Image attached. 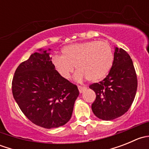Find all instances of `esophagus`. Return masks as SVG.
<instances>
[{
	"instance_id": "34e87169",
	"label": "esophagus",
	"mask_w": 149,
	"mask_h": 149,
	"mask_svg": "<svg viewBox=\"0 0 149 149\" xmlns=\"http://www.w3.org/2000/svg\"><path fill=\"white\" fill-rule=\"evenodd\" d=\"M78 88H79V92L83 93L86 89V86H78Z\"/></svg>"
}]
</instances>
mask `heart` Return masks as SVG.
<instances>
[{
  "instance_id": "b5f03b06",
  "label": "heart",
  "mask_w": 149,
  "mask_h": 149,
  "mask_svg": "<svg viewBox=\"0 0 149 149\" xmlns=\"http://www.w3.org/2000/svg\"><path fill=\"white\" fill-rule=\"evenodd\" d=\"M61 57H54L52 65L63 79H69L75 69L78 81L87 79L96 82L104 79L112 68L114 53L107 42L92 40L65 46Z\"/></svg>"
}]
</instances>
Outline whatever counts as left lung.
Returning <instances> with one entry per match:
<instances>
[{
    "instance_id": "8db88e82",
    "label": "left lung",
    "mask_w": 149,
    "mask_h": 149,
    "mask_svg": "<svg viewBox=\"0 0 149 149\" xmlns=\"http://www.w3.org/2000/svg\"><path fill=\"white\" fill-rule=\"evenodd\" d=\"M136 70L130 55L115 47L112 68L100 83L90 85L96 94L91 105L94 115L103 120H112L124 115L131 106L137 91Z\"/></svg>"
}]
</instances>
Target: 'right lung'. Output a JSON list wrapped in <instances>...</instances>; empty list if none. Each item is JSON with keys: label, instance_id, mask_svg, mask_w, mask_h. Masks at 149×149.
I'll use <instances>...</instances> for the list:
<instances>
[{"label": "right lung", "instance_id": "1", "mask_svg": "<svg viewBox=\"0 0 149 149\" xmlns=\"http://www.w3.org/2000/svg\"><path fill=\"white\" fill-rule=\"evenodd\" d=\"M51 49H39L15 71L12 93L25 116L45 128L61 127L72 116L79 91L63 79L52 65Z\"/></svg>", "mask_w": 149, "mask_h": 149}]
</instances>
